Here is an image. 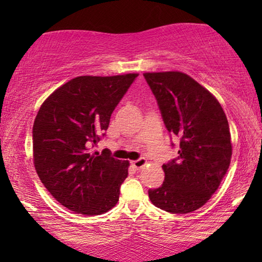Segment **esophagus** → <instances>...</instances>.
Listing matches in <instances>:
<instances>
[{
	"label": "esophagus",
	"mask_w": 262,
	"mask_h": 262,
	"mask_svg": "<svg viewBox=\"0 0 262 262\" xmlns=\"http://www.w3.org/2000/svg\"><path fill=\"white\" fill-rule=\"evenodd\" d=\"M131 164L132 166H134L136 169H141V168H143L146 164V160L145 159H138V160H136V161H132L131 162Z\"/></svg>",
	"instance_id": "34e87169"
}]
</instances>
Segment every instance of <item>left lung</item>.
Segmentation results:
<instances>
[{"label":"left lung","mask_w":262,"mask_h":262,"mask_svg":"<svg viewBox=\"0 0 262 262\" xmlns=\"http://www.w3.org/2000/svg\"><path fill=\"white\" fill-rule=\"evenodd\" d=\"M144 78L168 132L180 138L179 156L163 164V184L149 189V198L167 212L189 213L207 203L230 166L227 116L218 100L188 75L145 73Z\"/></svg>","instance_id":"left-lung-1"}]
</instances>
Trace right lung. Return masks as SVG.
<instances>
[{"instance_id":"obj_1","label":"right lung","mask_w":262,"mask_h":262,"mask_svg":"<svg viewBox=\"0 0 262 262\" xmlns=\"http://www.w3.org/2000/svg\"><path fill=\"white\" fill-rule=\"evenodd\" d=\"M138 74L78 76L42 102L33 125L38 177L57 202L76 213L96 216L116 206L128 161L105 149L92 152L108 128L111 114Z\"/></svg>"}]
</instances>
